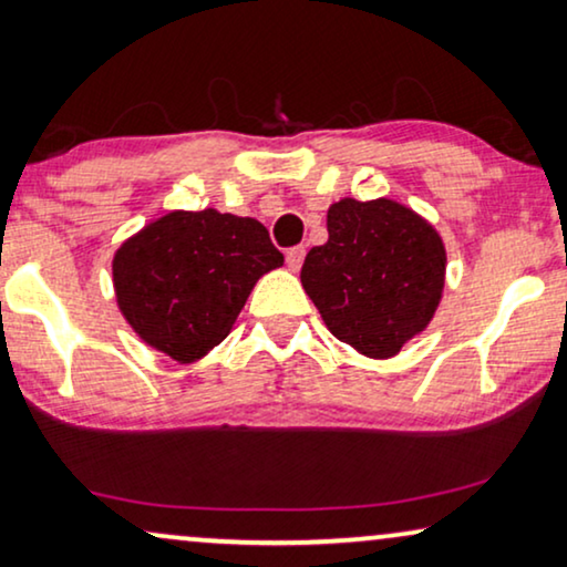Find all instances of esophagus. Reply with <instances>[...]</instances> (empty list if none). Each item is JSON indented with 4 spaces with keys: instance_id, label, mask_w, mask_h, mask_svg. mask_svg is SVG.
Returning a JSON list of instances; mask_svg holds the SVG:
<instances>
[{
    "instance_id": "esophagus-1",
    "label": "esophagus",
    "mask_w": 567,
    "mask_h": 567,
    "mask_svg": "<svg viewBox=\"0 0 567 567\" xmlns=\"http://www.w3.org/2000/svg\"><path fill=\"white\" fill-rule=\"evenodd\" d=\"M301 260H305V247H291V250L286 252V266H289L293 274L301 268Z\"/></svg>"
}]
</instances>
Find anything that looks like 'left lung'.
<instances>
[{"label":"left lung","mask_w":567,"mask_h":567,"mask_svg":"<svg viewBox=\"0 0 567 567\" xmlns=\"http://www.w3.org/2000/svg\"><path fill=\"white\" fill-rule=\"evenodd\" d=\"M446 247L439 229L392 198H340L328 243L312 247L301 286L338 340L367 359H392L429 328L444 297Z\"/></svg>","instance_id":"8db88e82"}]
</instances>
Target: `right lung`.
Masks as SVG:
<instances>
[{
    "label": "right lung",
    "instance_id": "right-lung-1",
    "mask_svg": "<svg viewBox=\"0 0 567 567\" xmlns=\"http://www.w3.org/2000/svg\"><path fill=\"white\" fill-rule=\"evenodd\" d=\"M281 266L258 219L175 208L115 250V305L146 346L196 363L229 336L255 284Z\"/></svg>",
    "mask_w": 567,
    "mask_h": 567
}]
</instances>
